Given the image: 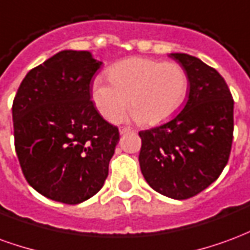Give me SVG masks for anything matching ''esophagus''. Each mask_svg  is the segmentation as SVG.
Returning <instances> with one entry per match:
<instances>
[{
  "label": "esophagus",
  "instance_id": "1",
  "mask_svg": "<svg viewBox=\"0 0 250 250\" xmlns=\"http://www.w3.org/2000/svg\"><path fill=\"white\" fill-rule=\"evenodd\" d=\"M120 134L123 135V134H127V132H131L130 127H120Z\"/></svg>",
  "mask_w": 250,
  "mask_h": 250
}]
</instances>
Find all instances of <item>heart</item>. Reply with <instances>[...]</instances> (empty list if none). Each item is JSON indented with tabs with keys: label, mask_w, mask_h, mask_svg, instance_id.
Returning a JSON list of instances; mask_svg holds the SVG:
<instances>
[{
	"label": "heart",
	"mask_w": 250,
	"mask_h": 250,
	"mask_svg": "<svg viewBox=\"0 0 250 250\" xmlns=\"http://www.w3.org/2000/svg\"><path fill=\"white\" fill-rule=\"evenodd\" d=\"M111 85L95 80L91 89L99 114L108 122H118L125 109L132 118L155 125L178 112L188 92V76L175 62H161L150 57H130L107 72Z\"/></svg>",
	"instance_id": "obj_1"
}]
</instances>
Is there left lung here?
I'll use <instances>...</instances> for the list:
<instances>
[{"mask_svg":"<svg viewBox=\"0 0 250 250\" xmlns=\"http://www.w3.org/2000/svg\"><path fill=\"white\" fill-rule=\"evenodd\" d=\"M170 57L188 72V102L174 119L139 132V165L155 191L188 199L213 184L229 161L234 102L214 68L186 53Z\"/></svg>","mask_w":250,"mask_h":250,"instance_id":"1","label":"left lung"}]
</instances>
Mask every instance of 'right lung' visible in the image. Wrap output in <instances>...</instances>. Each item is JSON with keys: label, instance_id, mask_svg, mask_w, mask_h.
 <instances>
[{"label": "right lung", "instance_id": "1", "mask_svg": "<svg viewBox=\"0 0 250 250\" xmlns=\"http://www.w3.org/2000/svg\"><path fill=\"white\" fill-rule=\"evenodd\" d=\"M102 66L87 51H62L30 69L13 100L14 147L25 179L44 197L80 204L103 188L119 130L91 100Z\"/></svg>", "mask_w": 250, "mask_h": 250}]
</instances>
